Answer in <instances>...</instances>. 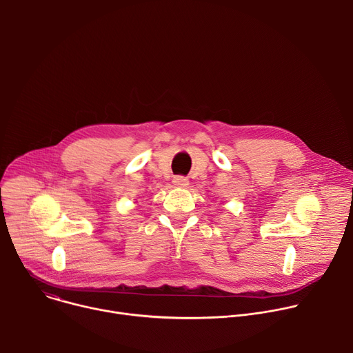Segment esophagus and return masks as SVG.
Wrapping results in <instances>:
<instances>
[{
    "instance_id": "esophagus-1",
    "label": "esophagus",
    "mask_w": 353,
    "mask_h": 353,
    "mask_svg": "<svg viewBox=\"0 0 353 353\" xmlns=\"http://www.w3.org/2000/svg\"><path fill=\"white\" fill-rule=\"evenodd\" d=\"M173 184H174L176 187L184 188V187L188 185V180H187L185 177H183V176H176V177L173 179Z\"/></svg>"
}]
</instances>
